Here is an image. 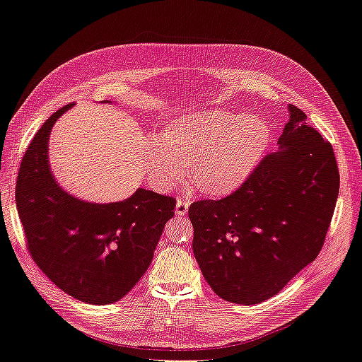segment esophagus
Returning <instances> with one entry per match:
<instances>
[{"label":"esophagus","mask_w":362,"mask_h":362,"mask_svg":"<svg viewBox=\"0 0 362 362\" xmlns=\"http://www.w3.org/2000/svg\"><path fill=\"white\" fill-rule=\"evenodd\" d=\"M189 205H190V202L184 201V199H178L177 207H175V213H177V216H180V218L185 216V214H187V210H189Z\"/></svg>","instance_id":"1"}]
</instances>
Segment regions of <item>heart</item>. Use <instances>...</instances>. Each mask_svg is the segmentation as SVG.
<instances>
[{
  "label": "heart",
  "instance_id": "obj_1",
  "mask_svg": "<svg viewBox=\"0 0 362 362\" xmlns=\"http://www.w3.org/2000/svg\"><path fill=\"white\" fill-rule=\"evenodd\" d=\"M271 128L259 115L207 110L169 122L160 140L146 144L152 185L170 190L187 169L205 197H226L248 180L269 148Z\"/></svg>",
  "mask_w": 362,
  "mask_h": 362
}]
</instances>
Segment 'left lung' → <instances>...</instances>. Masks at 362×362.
Masks as SVG:
<instances>
[{
    "label": "left lung",
    "mask_w": 362,
    "mask_h": 362,
    "mask_svg": "<svg viewBox=\"0 0 362 362\" xmlns=\"http://www.w3.org/2000/svg\"><path fill=\"white\" fill-rule=\"evenodd\" d=\"M277 144L228 197L189 209L193 254L216 294L236 305L276 296L323 248L339 192L332 144L289 105Z\"/></svg>",
    "instance_id": "1"
}]
</instances>
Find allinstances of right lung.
<instances>
[{
    "label": "right lung",
    "mask_w": 362,
    "mask_h": 362,
    "mask_svg": "<svg viewBox=\"0 0 362 362\" xmlns=\"http://www.w3.org/2000/svg\"><path fill=\"white\" fill-rule=\"evenodd\" d=\"M71 106L47 119L28 144L18 172L16 209L27 250L44 274L68 296L110 305L128 294L149 268L177 201L146 189L110 204L68 194L50 170L48 136Z\"/></svg>",
    "instance_id": "1"
}]
</instances>
